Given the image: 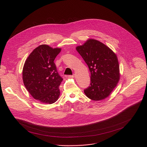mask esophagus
<instances>
[{
    "mask_svg": "<svg viewBox=\"0 0 147 147\" xmlns=\"http://www.w3.org/2000/svg\"><path fill=\"white\" fill-rule=\"evenodd\" d=\"M74 76H75L74 75H69V76H68V78H74Z\"/></svg>",
    "mask_w": 147,
    "mask_h": 147,
    "instance_id": "esophagus-1",
    "label": "esophagus"
}]
</instances>
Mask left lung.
<instances>
[{"instance_id":"1","label":"left lung","mask_w":147,"mask_h":147,"mask_svg":"<svg viewBox=\"0 0 147 147\" xmlns=\"http://www.w3.org/2000/svg\"><path fill=\"white\" fill-rule=\"evenodd\" d=\"M90 72V85L84 93L90 100L100 101L108 97L120 79L117 55L98 40L88 39L76 47Z\"/></svg>"}]
</instances>
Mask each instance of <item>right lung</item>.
<instances>
[{
  "instance_id": "obj_1",
  "label": "right lung",
  "mask_w": 147,
  "mask_h": 147,
  "mask_svg": "<svg viewBox=\"0 0 147 147\" xmlns=\"http://www.w3.org/2000/svg\"><path fill=\"white\" fill-rule=\"evenodd\" d=\"M61 51V48L40 45L24 63V84L31 96L41 103L52 104L60 96L59 85L63 79L59 75L54 61Z\"/></svg>"
}]
</instances>
